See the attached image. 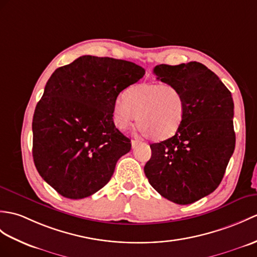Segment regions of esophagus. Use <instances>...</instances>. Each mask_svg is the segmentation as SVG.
<instances>
[{"label": "esophagus", "mask_w": 257, "mask_h": 257, "mask_svg": "<svg viewBox=\"0 0 257 257\" xmlns=\"http://www.w3.org/2000/svg\"><path fill=\"white\" fill-rule=\"evenodd\" d=\"M140 142H141V141H140L139 138H135V139L131 140V145H133V147H136V146L138 145V143H140Z\"/></svg>", "instance_id": "esophagus-1"}]
</instances>
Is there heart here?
Returning <instances> with one entry per match:
<instances>
[{"label": "heart", "mask_w": 257, "mask_h": 257, "mask_svg": "<svg viewBox=\"0 0 257 257\" xmlns=\"http://www.w3.org/2000/svg\"><path fill=\"white\" fill-rule=\"evenodd\" d=\"M186 114L183 93L174 85L140 83L129 87L123 99L116 101L114 119L119 128L128 129L137 115V124L148 139L161 141L174 136Z\"/></svg>", "instance_id": "heart-1"}]
</instances>
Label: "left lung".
<instances>
[{"label":"left lung","mask_w":257,"mask_h":257,"mask_svg":"<svg viewBox=\"0 0 257 257\" xmlns=\"http://www.w3.org/2000/svg\"><path fill=\"white\" fill-rule=\"evenodd\" d=\"M153 72L183 93L186 114L174 136L150 145L152 156L145 173L161 196L188 205L211 194L222 181L235 147L233 98L199 62L160 64Z\"/></svg>","instance_id":"8db88e82"}]
</instances>
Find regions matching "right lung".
Wrapping results in <instances>:
<instances>
[{"mask_svg": "<svg viewBox=\"0 0 257 257\" xmlns=\"http://www.w3.org/2000/svg\"><path fill=\"white\" fill-rule=\"evenodd\" d=\"M145 73L130 61L83 56L48 80L34 112L33 158L40 176L65 198L103 188L130 151L112 112L119 93Z\"/></svg>", "mask_w": 257, "mask_h": 257, "instance_id": "obj_1", "label": "right lung"}]
</instances>
